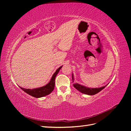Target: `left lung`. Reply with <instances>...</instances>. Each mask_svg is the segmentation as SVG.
<instances>
[{"instance_id": "obj_1", "label": "left lung", "mask_w": 131, "mask_h": 131, "mask_svg": "<svg viewBox=\"0 0 131 131\" xmlns=\"http://www.w3.org/2000/svg\"><path fill=\"white\" fill-rule=\"evenodd\" d=\"M72 80H73V86L75 89L80 91V92H81V93L86 94H88V95L96 94L97 93H98L99 92H100L101 90L104 89L105 87L108 85V84H107L106 85H105L104 86H103V87H102V88H99L93 89V88H87V87L79 84H78V83L74 82V78H73V74H72Z\"/></svg>"}]
</instances>
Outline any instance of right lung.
<instances>
[{"mask_svg":"<svg viewBox=\"0 0 131 131\" xmlns=\"http://www.w3.org/2000/svg\"><path fill=\"white\" fill-rule=\"evenodd\" d=\"M62 67V66L60 67L56 70V72H55V73L52 75V78H51L50 81L44 86L32 90L24 89L23 88H21V87H19V88H20L21 89H22L23 91H25L26 93L35 98H40L47 96V95L51 93V92L54 90L55 85V78H56V75L58 73L59 70L61 69Z\"/></svg>","mask_w":131,"mask_h":131,"instance_id":"1","label":"right lung"}]
</instances>
